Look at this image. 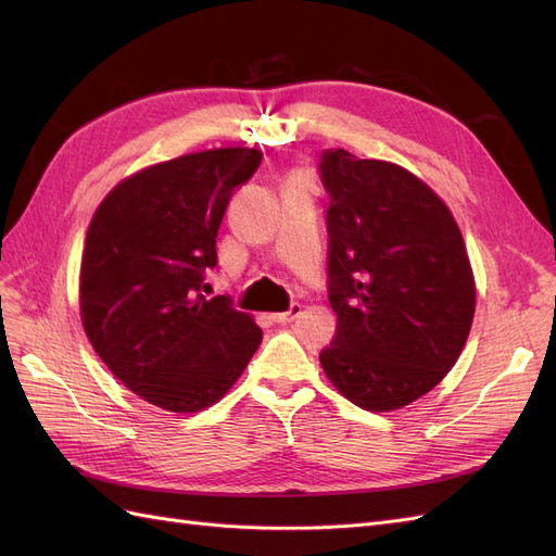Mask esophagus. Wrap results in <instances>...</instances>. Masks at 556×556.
I'll return each mask as SVG.
<instances>
[{
    "mask_svg": "<svg viewBox=\"0 0 556 556\" xmlns=\"http://www.w3.org/2000/svg\"><path fill=\"white\" fill-rule=\"evenodd\" d=\"M301 313V304H292L290 306V311H285V313H274L271 315V319L276 325H288V323H292V319L296 317Z\"/></svg>",
    "mask_w": 556,
    "mask_h": 556,
    "instance_id": "obj_1",
    "label": "esophagus"
}]
</instances>
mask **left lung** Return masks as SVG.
Wrapping results in <instances>:
<instances>
[{
	"instance_id": "obj_1",
	"label": "left lung",
	"mask_w": 556,
	"mask_h": 556,
	"mask_svg": "<svg viewBox=\"0 0 556 556\" xmlns=\"http://www.w3.org/2000/svg\"><path fill=\"white\" fill-rule=\"evenodd\" d=\"M317 169L339 317L319 364L355 406L396 410L433 390L466 345L476 282L462 231L441 197L399 164L329 148Z\"/></svg>"
}]
</instances>
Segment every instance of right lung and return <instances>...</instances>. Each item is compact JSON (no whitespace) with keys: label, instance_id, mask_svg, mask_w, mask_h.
<instances>
[{"label":"right lung","instance_id":"obj_1","mask_svg":"<svg viewBox=\"0 0 556 556\" xmlns=\"http://www.w3.org/2000/svg\"><path fill=\"white\" fill-rule=\"evenodd\" d=\"M255 148L182 155L125 178L92 215L80 262V319L111 374L172 413L223 399L262 341L231 296L206 299L215 239Z\"/></svg>","mask_w":556,"mask_h":556}]
</instances>
